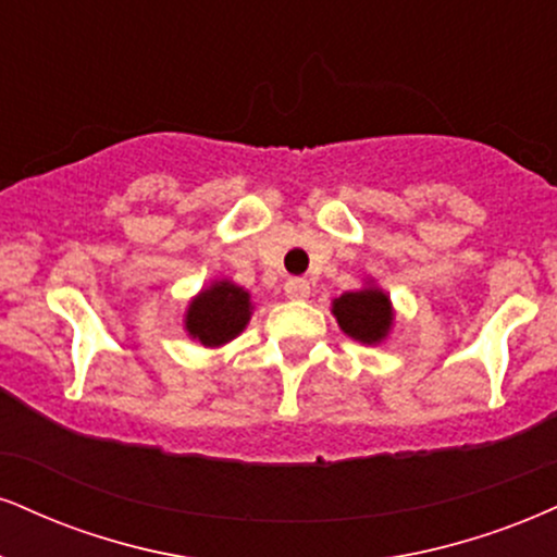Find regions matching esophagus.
Returning <instances> with one entry per match:
<instances>
[{
    "label": "esophagus",
    "mask_w": 557,
    "mask_h": 557,
    "mask_svg": "<svg viewBox=\"0 0 557 557\" xmlns=\"http://www.w3.org/2000/svg\"><path fill=\"white\" fill-rule=\"evenodd\" d=\"M285 296L290 300H306L311 296V285H308V280L304 277H290L285 283Z\"/></svg>",
    "instance_id": "34e87169"
}]
</instances>
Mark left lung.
I'll use <instances>...</instances> for the list:
<instances>
[{
    "mask_svg": "<svg viewBox=\"0 0 557 557\" xmlns=\"http://www.w3.org/2000/svg\"><path fill=\"white\" fill-rule=\"evenodd\" d=\"M332 313L337 317L339 330L363 345H376L386 339L394 321L392 300L376 285H366L363 290L334 298Z\"/></svg>",
    "mask_w": 557,
    "mask_h": 557,
    "instance_id": "left-lung-1",
    "label": "left lung"
}]
</instances>
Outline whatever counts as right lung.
Returning <instances> with one entry per match:
<instances>
[{
	"label": "right lung",
	"mask_w": 557,
	"mask_h": 557,
	"mask_svg": "<svg viewBox=\"0 0 557 557\" xmlns=\"http://www.w3.org/2000/svg\"><path fill=\"white\" fill-rule=\"evenodd\" d=\"M251 319V296L231 280H218L199 293L186 308V332L205 347L231 343L246 330Z\"/></svg>",
	"instance_id": "add662e5"
}]
</instances>
